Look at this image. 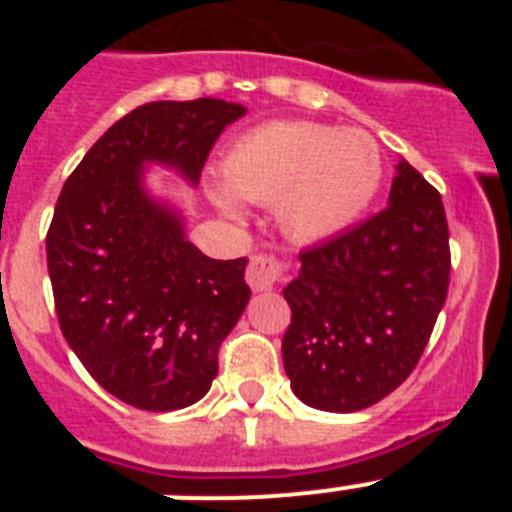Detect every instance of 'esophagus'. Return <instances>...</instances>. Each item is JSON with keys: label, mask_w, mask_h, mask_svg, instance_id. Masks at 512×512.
<instances>
[{"label": "esophagus", "mask_w": 512, "mask_h": 512, "mask_svg": "<svg viewBox=\"0 0 512 512\" xmlns=\"http://www.w3.org/2000/svg\"><path fill=\"white\" fill-rule=\"evenodd\" d=\"M284 271H287V264L279 261L274 253H256L248 261L246 282L253 292H269L284 277Z\"/></svg>", "instance_id": "1"}]
</instances>
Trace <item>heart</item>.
<instances>
[{"mask_svg":"<svg viewBox=\"0 0 512 512\" xmlns=\"http://www.w3.org/2000/svg\"><path fill=\"white\" fill-rule=\"evenodd\" d=\"M217 205L277 200L282 228L297 241H325L359 220L382 184L377 140L359 128L307 120L264 122L235 140L223 161Z\"/></svg>","mask_w":512,"mask_h":512,"instance_id":"1","label":"heart"}]
</instances>
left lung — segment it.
<instances>
[{
    "label": "left lung",
    "mask_w": 512,
    "mask_h": 512,
    "mask_svg": "<svg viewBox=\"0 0 512 512\" xmlns=\"http://www.w3.org/2000/svg\"><path fill=\"white\" fill-rule=\"evenodd\" d=\"M284 289V372L305 405L356 413L415 369L449 292V223L438 189L397 164L390 207L300 253Z\"/></svg>",
    "instance_id": "obj_1"
}]
</instances>
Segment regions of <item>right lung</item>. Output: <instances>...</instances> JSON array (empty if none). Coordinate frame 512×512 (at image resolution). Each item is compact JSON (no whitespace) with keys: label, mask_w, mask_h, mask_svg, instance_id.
<instances>
[{"label":"right lung","mask_w":512,"mask_h":512,"mask_svg":"<svg viewBox=\"0 0 512 512\" xmlns=\"http://www.w3.org/2000/svg\"><path fill=\"white\" fill-rule=\"evenodd\" d=\"M243 115L212 97L135 107L89 148L56 202L45 251L58 325L87 372L133 408L202 400L251 297L246 259L217 261L189 243L182 215L143 187V166L197 184L215 140Z\"/></svg>","instance_id":"add662e5"}]
</instances>
